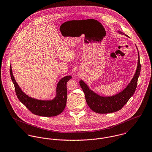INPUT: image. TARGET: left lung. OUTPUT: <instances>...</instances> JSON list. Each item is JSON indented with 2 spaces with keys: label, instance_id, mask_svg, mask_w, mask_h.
I'll use <instances>...</instances> for the list:
<instances>
[{
  "label": "left lung",
  "instance_id": "1",
  "mask_svg": "<svg viewBox=\"0 0 152 152\" xmlns=\"http://www.w3.org/2000/svg\"><path fill=\"white\" fill-rule=\"evenodd\" d=\"M118 32L124 35V33L120 31H118ZM125 36L128 37L127 35H125ZM138 66L132 79L124 89L116 95L110 96H100L91 90L83 80L80 81V85L84 92L86 103L91 110L99 114H107L120 110L123 107L134 95L137 88L141 69L138 50Z\"/></svg>",
  "mask_w": 152,
  "mask_h": 152
}]
</instances>
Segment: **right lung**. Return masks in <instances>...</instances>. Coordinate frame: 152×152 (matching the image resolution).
Segmentation results:
<instances>
[{
	"label": "right lung",
	"mask_w": 152,
	"mask_h": 152,
	"mask_svg": "<svg viewBox=\"0 0 152 152\" xmlns=\"http://www.w3.org/2000/svg\"><path fill=\"white\" fill-rule=\"evenodd\" d=\"M10 72L17 96L31 113L39 116L53 117L60 114L64 110L67 103V90L66 85L69 80L72 78L71 75H67L58 81L54 99L43 100L32 98L23 92L14 78L11 65Z\"/></svg>",
	"instance_id": "obj_1"
}]
</instances>
